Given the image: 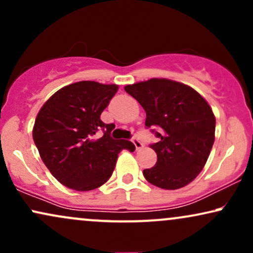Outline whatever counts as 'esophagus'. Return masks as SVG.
Instances as JSON below:
<instances>
[{
  "label": "esophagus",
  "mask_w": 253,
  "mask_h": 253,
  "mask_svg": "<svg viewBox=\"0 0 253 253\" xmlns=\"http://www.w3.org/2000/svg\"><path fill=\"white\" fill-rule=\"evenodd\" d=\"M133 144H134V146H135V149L136 150H140V149H143V143H141L140 140H139L138 138H133Z\"/></svg>",
  "instance_id": "1"
}]
</instances>
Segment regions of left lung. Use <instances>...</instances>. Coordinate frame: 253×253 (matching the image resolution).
<instances>
[{"label":"left lung","mask_w":253,"mask_h":253,"mask_svg":"<svg viewBox=\"0 0 253 253\" xmlns=\"http://www.w3.org/2000/svg\"><path fill=\"white\" fill-rule=\"evenodd\" d=\"M146 112L145 126L158 138L151 144L155 167L143 171L147 182L162 189L185 187L201 172L215 138L213 110L196 90L165 78L125 86Z\"/></svg>","instance_id":"obj_1"}]
</instances>
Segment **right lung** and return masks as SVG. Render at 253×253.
Returning a JSON list of instances; mask_svg holds the SVG:
<instances>
[{
	"instance_id": "1",
	"label": "right lung",
	"mask_w": 253,
	"mask_h": 253,
	"mask_svg": "<svg viewBox=\"0 0 253 253\" xmlns=\"http://www.w3.org/2000/svg\"><path fill=\"white\" fill-rule=\"evenodd\" d=\"M118 89L117 84L94 81L72 83L54 92L38 113L34 144L43 164L65 187L96 189L112 176L119 152L135 150L128 140L113 139L114 124L100 118ZM98 129L104 135L94 139Z\"/></svg>"
}]
</instances>
